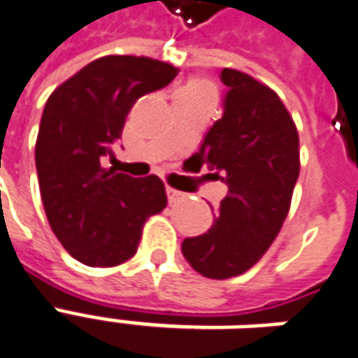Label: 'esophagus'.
I'll list each match as a JSON object with an SVG mask.
<instances>
[{
	"label": "esophagus",
	"instance_id": "34e87169",
	"mask_svg": "<svg viewBox=\"0 0 358 358\" xmlns=\"http://www.w3.org/2000/svg\"><path fill=\"white\" fill-rule=\"evenodd\" d=\"M166 191H167V199H169V202H171V204H173V202H179V200L185 196L183 192L175 191V189H171V187H167Z\"/></svg>",
	"mask_w": 358,
	"mask_h": 358
}]
</instances>
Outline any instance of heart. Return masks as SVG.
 I'll use <instances>...</instances> for the list:
<instances>
[{
    "instance_id": "b5f03b06",
    "label": "heart",
    "mask_w": 358,
    "mask_h": 358,
    "mask_svg": "<svg viewBox=\"0 0 358 358\" xmlns=\"http://www.w3.org/2000/svg\"><path fill=\"white\" fill-rule=\"evenodd\" d=\"M206 90H210L212 92V88L206 85V83H202V80H194V83H191V85L183 86L181 90H179V94H194V92H206Z\"/></svg>"
}]
</instances>
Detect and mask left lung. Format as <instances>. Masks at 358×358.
<instances>
[{"instance_id": "left-lung-1", "label": "left lung", "mask_w": 358, "mask_h": 358, "mask_svg": "<svg viewBox=\"0 0 358 358\" xmlns=\"http://www.w3.org/2000/svg\"><path fill=\"white\" fill-rule=\"evenodd\" d=\"M229 88L217 119L192 158L222 173L227 196L214 224L183 241L187 262L210 280L241 275L264 256L291 208L301 171L299 133L270 86L237 69L222 71Z\"/></svg>"}]
</instances>
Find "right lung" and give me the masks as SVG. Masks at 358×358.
Listing matches in <instances>:
<instances>
[{
    "instance_id": "obj_1",
    "label": "right lung",
    "mask_w": 358,
    "mask_h": 358,
    "mask_svg": "<svg viewBox=\"0 0 358 358\" xmlns=\"http://www.w3.org/2000/svg\"><path fill=\"white\" fill-rule=\"evenodd\" d=\"M177 73L144 55H106L50 94L36 138L38 183L52 231L78 262H127L146 220L166 208V187L156 175L134 179L103 162L113 158L134 102Z\"/></svg>"
}]
</instances>
